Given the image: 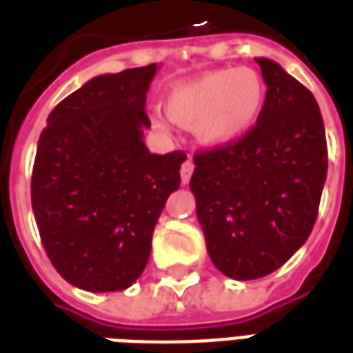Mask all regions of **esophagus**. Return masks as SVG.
Wrapping results in <instances>:
<instances>
[{"label": "esophagus", "instance_id": "obj_1", "mask_svg": "<svg viewBox=\"0 0 353 353\" xmlns=\"http://www.w3.org/2000/svg\"><path fill=\"white\" fill-rule=\"evenodd\" d=\"M192 170H194V164H192L191 159H187V161L183 162V166H181V183H189V179H191L192 176Z\"/></svg>", "mask_w": 353, "mask_h": 353}]
</instances>
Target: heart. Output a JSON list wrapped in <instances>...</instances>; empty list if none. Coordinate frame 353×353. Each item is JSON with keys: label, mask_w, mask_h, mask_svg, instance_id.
I'll return each mask as SVG.
<instances>
[{"label": "heart", "mask_w": 353, "mask_h": 353, "mask_svg": "<svg viewBox=\"0 0 353 353\" xmlns=\"http://www.w3.org/2000/svg\"><path fill=\"white\" fill-rule=\"evenodd\" d=\"M266 98V85L252 68H225L179 81L164 96L166 115L192 128L204 145H229L252 130ZM164 126V119L154 115Z\"/></svg>", "instance_id": "b5f03b06"}]
</instances>
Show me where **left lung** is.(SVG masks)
<instances>
[{"instance_id":"1","label":"left lung","mask_w":353,"mask_h":353,"mask_svg":"<svg viewBox=\"0 0 353 353\" xmlns=\"http://www.w3.org/2000/svg\"><path fill=\"white\" fill-rule=\"evenodd\" d=\"M255 62L266 85L257 123L229 145L194 154L191 177L210 259L242 281L278 270L308 240L327 177L314 94L272 60Z\"/></svg>"}]
</instances>
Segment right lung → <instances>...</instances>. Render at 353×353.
<instances>
[{
    "label": "right lung",
    "mask_w": 353,
    "mask_h": 353,
    "mask_svg": "<svg viewBox=\"0 0 353 353\" xmlns=\"http://www.w3.org/2000/svg\"><path fill=\"white\" fill-rule=\"evenodd\" d=\"M157 64L105 73L50 111L32 174V208L57 272L85 291H123L143 272L181 151L143 143Z\"/></svg>",
    "instance_id": "obj_1"
}]
</instances>
